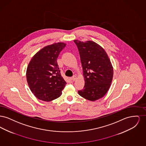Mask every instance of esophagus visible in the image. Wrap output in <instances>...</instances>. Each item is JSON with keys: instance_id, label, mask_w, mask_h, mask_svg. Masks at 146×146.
Instances as JSON below:
<instances>
[{"instance_id": "esophagus-1", "label": "esophagus", "mask_w": 146, "mask_h": 146, "mask_svg": "<svg viewBox=\"0 0 146 146\" xmlns=\"http://www.w3.org/2000/svg\"><path fill=\"white\" fill-rule=\"evenodd\" d=\"M76 76H73L71 78V80L73 81V82H74L76 80Z\"/></svg>"}]
</instances>
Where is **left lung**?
Wrapping results in <instances>:
<instances>
[{
    "label": "left lung",
    "mask_w": 146,
    "mask_h": 146,
    "mask_svg": "<svg viewBox=\"0 0 146 146\" xmlns=\"http://www.w3.org/2000/svg\"><path fill=\"white\" fill-rule=\"evenodd\" d=\"M80 54L85 80L80 96L91 101L104 97L109 90L113 76V68L106 52L92 41L74 40Z\"/></svg>",
    "instance_id": "1"
}]
</instances>
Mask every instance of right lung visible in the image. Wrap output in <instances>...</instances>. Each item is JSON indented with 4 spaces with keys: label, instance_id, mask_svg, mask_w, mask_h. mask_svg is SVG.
I'll list each match as a JSON object with an SVG mask.
<instances>
[{
    "label": "right lung",
    "instance_id": "right-lung-1",
    "mask_svg": "<svg viewBox=\"0 0 146 146\" xmlns=\"http://www.w3.org/2000/svg\"><path fill=\"white\" fill-rule=\"evenodd\" d=\"M66 44L54 43L39 51L28 64L26 78L29 88L37 98L49 102L62 95L66 82L61 76L57 58Z\"/></svg>",
    "mask_w": 146,
    "mask_h": 146
}]
</instances>
